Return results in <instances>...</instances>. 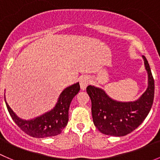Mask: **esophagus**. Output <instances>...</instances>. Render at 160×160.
<instances>
[{
  "label": "esophagus",
  "mask_w": 160,
  "mask_h": 160,
  "mask_svg": "<svg viewBox=\"0 0 160 160\" xmlns=\"http://www.w3.org/2000/svg\"><path fill=\"white\" fill-rule=\"evenodd\" d=\"M79 83H80V87L82 90H85L89 84V78L87 76H82L79 78Z\"/></svg>",
  "instance_id": "34e87169"
}]
</instances>
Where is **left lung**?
I'll return each instance as SVG.
<instances>
[{
  "mask_svg": "<svg viewBox=\"0 0 160 160\" xmlns=\"http://www.w3.org/2000/svg\"><path fill=\"white\" fill-rule=\"evenodd\" d=\"M142 57L148 73V88L135 101H117L100 88L94 86L86 88L92 102L93 123L102 133L125 136L138 128L149 113L154 100L155 83L148 62L144 56Z\"/></svg>",
  "mask_w": 160,
  "mask_h": 160,
  "instance_id": "left-lung-1",
  "label": "left lung"
}]
</instances>
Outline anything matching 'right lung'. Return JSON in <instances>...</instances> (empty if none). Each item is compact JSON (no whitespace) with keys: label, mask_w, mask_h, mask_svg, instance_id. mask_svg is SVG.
I'll return each mask as SVG.
<instances>
[{"label":"right lung","mask_w":160,"mask_h":160,"mask_svg":"<svg viewBox=\"0 0 160 160\" xmlns=\"http://www.w3.org/2000/svg\"><path fill=\"white\" fill-rule=\"evenodd\" d=\"M79 90V82L67 87L60 93L57 103L51 111L30 120L20 118L9 107L6 100L5 104L13 121L24 133L33 138H48L60 134L65 128L68 122L70 104Z\"/></svg>","instance_id":"add662e5"}]
</instances>
